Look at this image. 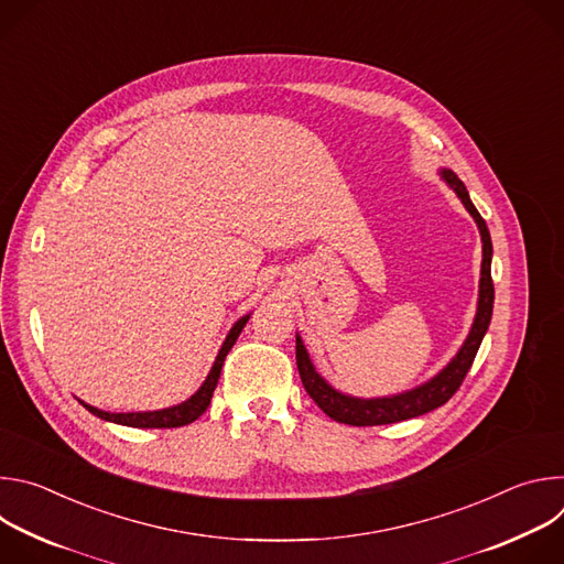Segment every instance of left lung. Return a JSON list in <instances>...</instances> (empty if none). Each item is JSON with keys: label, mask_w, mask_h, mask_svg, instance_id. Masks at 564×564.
<instances>
[{"label": "left lung", "mask_w": 564, "mask_h": 564, "mask_svg": "<svg viewBox=\"0 0 564 564\" xmlns=\"http://www.w3.org/2000/svg\"><path fill=\"white\" fill-rule=\"evenodd\" d=\"M446 183L455 189V194L462 198L464 207L470 212L475 218L479 234H481V279H479V301H477V314L473 321V328L468 339L464 341L462 350L455 355V359L429 383L401 392L394 397H381V399H357L337 392L333 386H328L324 379H321L303 348V341L296 337V368L301 375V381L307 390V394L314 399V404L324 411L330 420L339 424H350V426H381V424H394V422H404L411 417H420L424 413H431L440 406H444L446 401L457 392L462 386L466 372L473 366V359L479 350L481 339H485L489 324H491V314H494V279H491V234L485 223V218L479 216L475 205L468 198V192L464 183L457 178L453 172H442Z\"/></svg>", "instance_id": "1"}]
</instances>
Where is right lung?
Masks as SVG:
<instances>
[{"label":"right lung","mask_w":564,"mask_h":564,"mask_svg":"<svg viewBox=\"0 0 564 564\" xmlns=\"http://www.w3.org/2000/svg\"><path fill=\"white\" fill-rule=\"evenodd\" d=\"M248 316H243L240 321H236L234 328L229 330L205 383L198 388L196 394H192L187 401H183V404L178 406H172V409H165V411H153V413H105L100 409H94V406H87L85 401V409L94 415H98L100 420H107V422H116V424H122V426H133V429H178V426H187L192 422H196L209 406L212 401V394H214V388L218 383V377H220V368H223V361L227 357V352L231 350V346L236 344L240 330L246 328L248 324Z\"/></svg>","instance_id":"right-lung-1"}]
</instances>
